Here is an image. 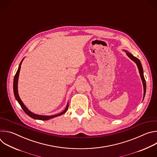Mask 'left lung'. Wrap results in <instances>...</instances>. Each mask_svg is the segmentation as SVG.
I'll use <instances>...</instances> for the list:
<instances>
[{"label":"left lung","instance_id":"8db88e82","mask_svg":"<svg viewBox=\"0 0 157 157\" xmlns=\"http://www.w3.org/2000/svg\"><path fill=\"white\" fill-rule=\"evenodd\" d=\"M125 53L126 55L128 56V57L130 58V59H132L133 62H135L138 67V69H139V71L140 73V76L142 81V84H143V86H144V98L143 100L145 98V93H146V82H145V79L144 76V70H143V68H142V63L140 62V61L136 57H135L134 56L132 55V54H131L130 53H129L128 52L126 51V50H124Z\"/></svg>","mask_w":157,"mask_h":157}]
</instances>
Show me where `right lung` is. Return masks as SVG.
<instances>
[{"label": "right lung", "instance_id": "1", "mask_svg": "<svg viewBox=\"0 0 157 157\" xmlns=\"http://www.w3.org/2000/svg\"><path fill=\"white\" fill-rule=\"evenodd\" d=\"M24 58H23V59L21 60V61L20 62L19 66H18V68L17 70V71L14 77V79H13V93H14V96L15 98L16 99V100L17 101V102H18V104L20 105L21 107L23 109V110H24L25 113L30 117H32V119H37V120H41V121H48L49 119H53L54 117L59 116L63 115V114H64L67 111L68 109V102L66 105V107L65 108V109L61 112V113L56 114V115H53V116H43V115H38V114H36L35 113H33L32 112H31L24 104V102L21 101V100L20 99L19 95H18V76H19V73H20V68H21V64L22 61H23Z\"/></svg>", "mask_w": 157, "mask_h": 157}]
</instances>
